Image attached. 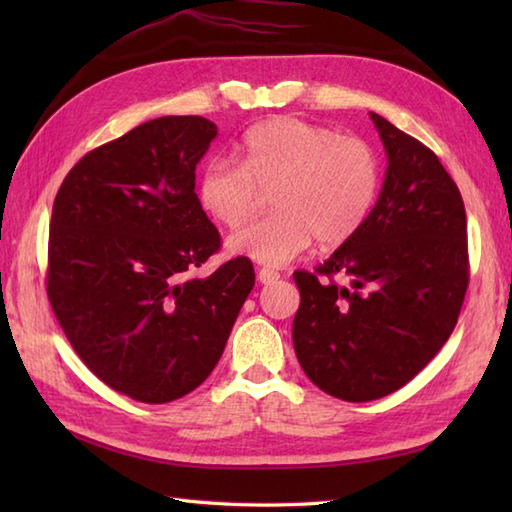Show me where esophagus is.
I'll list each match as a JSON object with an SVG mask.
<instances>
[{
  "instance_id": "esophagus-1",
  "label": "esophagus",
  "mask_w": 512,
  "mask_h": 512,
  "mask_svg": "<svg viewBox=\"0 0 512 512\" xmlns=\"http://www.w3.org/2000/svg\"><path fill=\"white\" fill-rule=\"evenodd\" d=\"M257 279H259V284H275V281L279 279V273H277V270H270V268H259Z\"/></svg>"
}]
</instances>
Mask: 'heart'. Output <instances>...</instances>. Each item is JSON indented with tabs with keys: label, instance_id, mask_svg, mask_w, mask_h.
I'll return each mask as SVG.
<instances>
[{
	"label": "heart",
	"instance_id": "b5f03b06",
	"mask_svg": "<svg viewBox=\"0 0 512 512\" xmlns=\"http://www.w3.org/2000/svg\"><path fill=\"white\" fill-rule=\"evenodd\" d=\"M275 213L253 220L226 239L233 255L264 266H286L310 248L347 242L367 220L378 191V158L358 136L279 116L246 132L242 165L226 158L206 162L198 195L226 226L255 211L259 189H272Z\"/></svg>",
	"mask_w": 512,
	"mask_h": 512
}]
</instances>
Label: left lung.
Segmentation results:
<instances>
[{
  "mask_svg": "<svg viewBox=\"0 0 512 512\" xmlns=\"http://www.w3.org/2000/svg\"><path fill=\"white\" fill-rule=\"evenodd\" d=\"M369 116L389 162L378 202L328 262L292 275L299 363L347 402L407 385L447 343L469 286L466 211L453 178L420 140ZM334 274L348 284L336 285Z\"/></svg>",
  "mask_w": 512,
  "mask_h": 512,
  "instance_id": "left-lung-1",
  "label": "left lung"
}]
</instances>
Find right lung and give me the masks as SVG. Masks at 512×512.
Here are the masks:
<instances>
[{
    "instance_id": "obj_1",
    "label": "right lung",
    "mask_w": 512,
    "mask_h": 512,
    "mask_svg": "<svg viewBox=\"0 0 512 512\" xmlns=\"http://www.w3.org/2000/svg\"><path fill=\"white\" fill-rule=\"evenodd\" d=\"M215 136L202 116L154 118L85 154L52 206L54 317L92 374L149 405L204 383L255 286L246 257L191 277L222 244L195 195Z\"/></svg>"
}]
</instances>
